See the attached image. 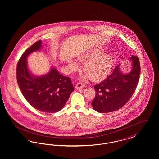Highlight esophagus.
Listing matches in <instances>:
<instances>
[{
    "label": "esophagus",
    "instance_id": "esophagus-1",
    "mask_svg": "<svg viewBox=\"0 0 159 159\" xmlns=\"http://www.w3.org/2000/svg\"><path fill=\"white\" fill-rule=\"evenodd\" d=\"M85 87V85L83 84V83H81V82H79V83H77L76 85V89H82Z\"/></svg>",
    "mask_w": 159,
    "mask_h": 159
}]
</instances>
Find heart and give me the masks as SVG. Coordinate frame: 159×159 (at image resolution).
<instances>
[{
  "mask_svg": "<svg viewBox=\"0 0 159 159\" xmlns=\"http://www.w3.org/2000/svg\"><path fill=\"white\" fill-rule=\"evenodd\" d=\"M102 51L93 49L87 53L80 55L78 60L81 62H85L84 71L92 81L98 82L104 79L113 67V57L109 55L102 53ZM69 67L71 70L77 68L75 62H70Z\"/></svg>",
  "mask_w": 159,
  "mask_h": 159,
  "instance_id": "1",
  "label": "heart"
}]
</instances>
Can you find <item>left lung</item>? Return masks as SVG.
Here are the masks:
<instances>
[{
    "mask_svg": "<svg viewBox=\"0 0 159 159\" xmlns=\"http://www.w3.org/2000/svg\"><path fill=\"white\" fill-rule=\"evenodd\" d=\"M132 69L128 74L120 70V64L104 81L94 86L95 97L92 106L97 112L106 113L114 111L125 106L136 89L141 72L138 57L132 55Z\"/></svg>",
    "mask_w": 159,
    "mask_h": 159,
    "instance_id": "8db88e82",
    "label": "left lung"
}]
</instances>
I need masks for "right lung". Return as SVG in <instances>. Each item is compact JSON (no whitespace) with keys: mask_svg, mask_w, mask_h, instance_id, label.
Here are the masks:
<instances>
[{"mask_svg":"<svg viewBox=\"0 0 159 159\" xmlns=\"http://www.w3.org/2000/svg\"><path fill=\"white\" fill-rule=\"evenodd\" d=\"M41 47L42 41L39 40L23 53L16 66L17 82L31 106L42 112L57 113L64 107L75 89L71 79L55 68L41 76H34L29 71L27 57Z\"/></svg>","mask_w":159,"mask_h":159,"instance_id":"add662e5","label":"right lung"}]
</instances>
